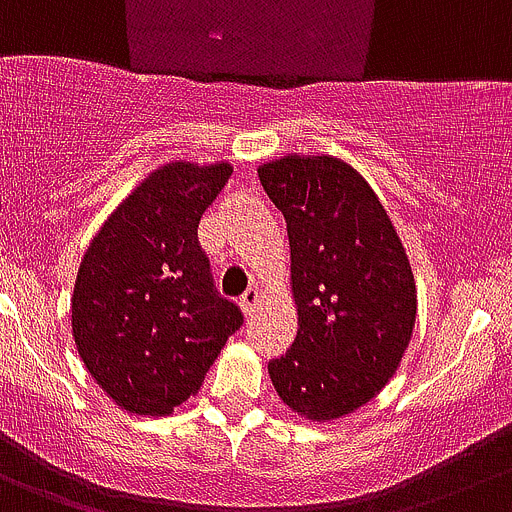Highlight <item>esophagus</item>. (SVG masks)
Listing matches in <instances>:
<instances>
[{
    "instance_id": "34e87169",
    "label": "esophagus",
    "mask_w": 512,
    "mask_h": 512,
    "mask_svg": "<svg viewBox=\"0 0 512 512\" xmlns=\"http://www.w3.org/2000/svg\"><path fill=\"white\" fill-rule=\"evenodd\" d=\"M261 299H264V296H261V291L256 289V286H251V289H248L246 294L241 296V309H243V314L251 316L253 311H256V309H259V306H261Z\"/></svg>"
}]
</instances>
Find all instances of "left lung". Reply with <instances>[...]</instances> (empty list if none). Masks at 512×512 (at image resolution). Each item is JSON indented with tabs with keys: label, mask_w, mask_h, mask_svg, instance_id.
<instances>
[{
	"label": "left lung",
	"mask_w": 512,
	"mask_h": 512,
	"mask_svg": "<svg viewBox=\"0 0 512 512\" xmlns=\"http://www.w3.org/2000/svg\"><path fill=\"white\" fill-rule=\"evenodd\" d=\"M284 213L299 329L269 362L276 394L311 422L347 417L397 372L417 319L410 259L364 175L337 155L259 165Z\"/></svg>",
	"instance_id": "1"
}]
</instances>
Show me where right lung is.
Returning a JSON list of instances; mask_svg holds the SVG:
<instances>
[{
    "instance_id": "add662e5",
    "label": "right lung",
    "mask_w": 512,
    "mask_h": 512,
    "mask_svg": "<svg viewBox=\"0 0 512 512\" xmlns=\"http://www.w3.org/2000/svg\"><path fill=\"white\" fill-rule=\"evenodd\" d=\"M233 173L173 160L145 175L87 246L72 291V339L125 412L165 417L201 389L243 316L213 291L198 221Z\"/></svg>"
}]
</instances>
